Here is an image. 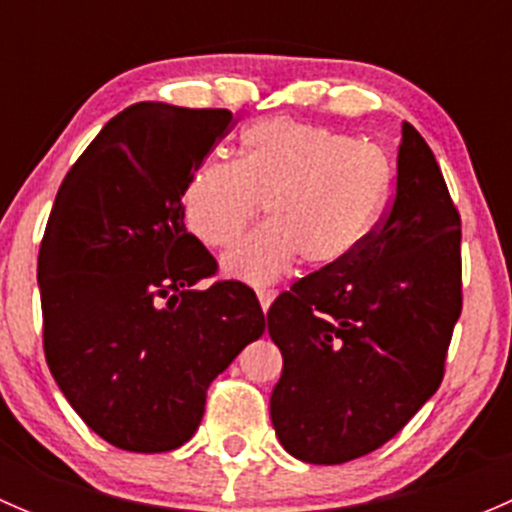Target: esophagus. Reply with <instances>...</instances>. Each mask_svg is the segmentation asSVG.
Returning a JSON list of instances; mask_svg holds the SVG:
<instances>
[{
    "mask_svg": "<svg viewBox=\"0 0 512 512\" xmlns=\"http://www.w3.org/2000/svg\"><path fill=\"white\" fill-rule=\"evenodd\" d=\"M257 299H260L262 312H267L272 304V299H275V292H272V289H257Z\"/></svg>",
    "mask_w": 512,
    "mask_h": 512,
    "instance_id": "esophagus-1",
    "label": "esophagus"
}]
</instances>
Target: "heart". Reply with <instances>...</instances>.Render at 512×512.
I'll return each mask as SVG.
<instances>
[{"label":"heart","instance_id":"1","mask_svg":"<svg viewBox=\"0 0 512 512\" xmlns=\"http://www.w3.org/2000/svg\"><path fill=\"white\" fill-rule=\"evenodd\" d=\"M391 163L381 148L294 121L262 118L242 133L240 160L208 158L183 193L188 230L225 250L265 205L267 225L225 255L230 277L270 285L297 260L307 270L342 265L384 210Z\"/></svg>","mask_w":512,"mask_h":512}]
</instances>
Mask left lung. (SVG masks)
Segmentation results:
<instances>
[{
  "label": "left lung",
  "instance_id": "8db88e82",
  "mask_svg": "<svg viewBox=\"0 0 512 512\" xmlns=\"http://www.w3.org/2000/svg\"><path fill=\"white\" fill-rule=\"evenodd\" d=\"M461 307V215L404 121L396 193L374 230L267 312L285 361L270 399L285 451L337 466L394 438L441 386Z\"/></svg>",
  "mask_w": 512,
  "mask_h": 512
}]
</instances>
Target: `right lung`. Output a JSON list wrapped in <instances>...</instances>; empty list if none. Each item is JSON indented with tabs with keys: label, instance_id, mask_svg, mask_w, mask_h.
<instances>
[{
	"label": "right lung",
	"instance_id": "obj_1",
	"mask_svg": "<svg viewBox=\"0 0 512 512\" xmlns=\"http://www.w3.org/2000/svg\"><path fill=\"white\" fill-rule=\"evenodd\" d=\"M235 126L227 108L136 103L71 165L39 247L44 354L86 426L121 451L183 446L210 381L262 337L250 287L218 280L185 230L193 170Z\"/></svg>",
	"mask_w": 512,
	"mask_h": 512
}]
</instances>
